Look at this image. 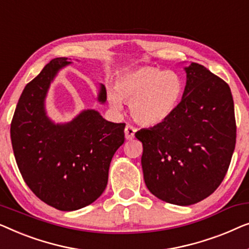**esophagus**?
Masks as SVG:
<instances>
[{
	"instance_id": "esophagus-1",
	"label": "esophagus",
	"mask_w": 249,
	"mask_h": 249,
	"mask_svg": "<svg viewBox=\"0 0 249 249\" xmlns=\"http://www.w3.org/2000/svg\"><path fill=\"white\" fill-rule=\"evenodd\" d=\"M124 132H125L126 140H133V139H134L136 128L134 127V126H132V125H126Z\"/></svg>"
}]
</instances>
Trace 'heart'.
<instances>
[{
    "label": "heart",
    "instance_id": "b5f03b06",
    "mask_svg": "<svg viewBox=\"0 0 249 249\" xmlns=\"http://www.w3.org/2000/svg\"><path fill=\"white\" fill-rule=\"evenodd\" d=\"M183 93L184 81L177 73L146 65L118 76L115 89H108L107 98L113 109L121 110L123 100L129 104L139 124L156 126L176 111Z\"/></svg>",
    "mask_w": 249,
    "mask_h": 249
}]
</instances>
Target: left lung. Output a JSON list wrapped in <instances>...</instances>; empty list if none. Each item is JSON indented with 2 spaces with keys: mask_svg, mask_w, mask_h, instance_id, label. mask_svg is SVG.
<instances>
[{
  "mask_svg": "<svg viewBox=\"0 0 249 249\" xmlns=\"http://www.w3.org/2000/svg\"><path fill=\"white\" fill-rule=\"evenodd\" d=\"M179 106L162 124L136 132L143 144V177L157 197L192 205L222 183L236 145L233 99L228 83L191 63Z\"/></svg>",
  "mask_w": 249,
  "mask_h": 249,
  "instance_id": "left-lung-1",
  "label": "left lung"
}]
</instances>
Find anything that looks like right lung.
Masks as SVG:
<instances>
[{"mask_svg":"<svg viewBox=\"0 0 249 249\" xmlns=\"http://www.w3.org/2000/svg\"><path fill=\"white\" fill-rule=\"evenodd\" d=\"M71 64L52 59L21 93L11 122V142L18 168L38 198L74 211L104 193L116 150L124 143L125 123H111L97 110L80 113L66 124H54L45 111V98L57 72ZM101 85L98 100L105 103Z\"/></svg>","mask_w":249,"mask_h":249,"instance_id":"add662e5","label":"right lung"}]
</instances>
